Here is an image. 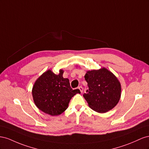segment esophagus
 Returning a JSON list of instances; mask_svg holds the SVG:
<instances>
[{
  "mask_svg": "<svg viewBox=\"0 0 149 149\" xmlns=\"http://www.w3.org/2000/svg\"><path fill=\"white\" fill-rule=\"evenodd\" d=\"M78 88L79 89V90H80V92H83V87H82V86H79Z\"/></svg>",
  "mask_w": 149,
  "mask_h": 149,
  "instance_id": "1",
  "label": "esophagus"
}]
</instances>
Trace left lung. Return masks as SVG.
<instances>
[{"mask_svg": "<svg viewBox=\"0 0 149 149\" xmlns=\"http://www.w3.org/2000/svg\"><path fill=\"white\" fill-rule=\"evenodd\" d=\"M84 78L88 88L83 96L92 110L105 113L117 104L121 95V86L111 72L105 68L88 71Z\"/></svg>", "mask_w": 149, "mask_h": 149, "instance_id": "8db88e82", "label": "left lung"}]
</instances>
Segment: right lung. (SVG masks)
I'll return each instance as SVG.
<instances>
[{
  "instance_id": "right-lung-1",
  "label": "right lung",
  "mask_w": 149,
  "mask_h": 149,
  "mask_svg": "<svg viewBox=\"0 0 149 149\" xmlns=\"http://www.w3.org/2000/svg\"><path fill=\"white\" fill-rule=\"evenodd\" d=\"M63 71L58 75L50 70L44 72L38 79L32 88V96L37 107L42 112L55 116L67 109L72 97L79 93L78 88L73 90L69 80L63 77Z\"/></svg>"
}]
</instances>
